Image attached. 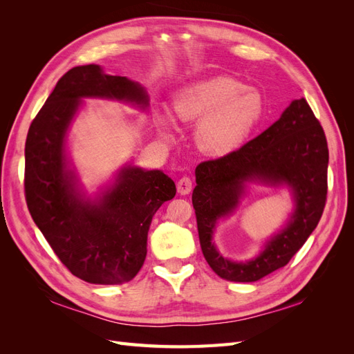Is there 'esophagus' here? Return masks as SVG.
Instances as JSON below:
<instances>
[{"mask_svg": "<svg viewBox=\"0 0 354 354\" xmlns=\"http://www.w3.org/2000/svg\"><path fill=\"white\" fill-rule=\"evenodd\" d=\"M192 180L189 177H181L178 181H177V190L180 195H189L192 192Z\"/></svg>", "mask_w": 354, "mask_h": 354, "instance_id": "obj_1", "label": "esophagus"}]
</instances>
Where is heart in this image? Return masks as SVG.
I'll list each match as a JSON object with an SVG mask.
<instances>
[{"instance_id": "obj_1", "label": "heart", "mask_w": 354, "mask_h": 354, "mask_svg": "<svg viewBox=\"0 0 354 354\" xmlns=\"http://www.w3.org/2000/svg\"><path fill=\"white\" fill-rule=\"evenodd\" d=\"M171 109L185 122H198L195 142L202 152L229 155L248 140L263 120V94L243 81L217 75L178 90ZM164 134L169 133V118L159 115Z\"/></svg>"}]
</instances>
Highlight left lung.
<instances>
[{
	"instance_id": "8db88e82",
	"label": "left lung",
	"mask_w": 354,
	"mask_h": 354,
	"mask_svg": "<svg viewBox=\"0 0 354 354\" xmlns=\"http://www.w3.org/2000/svg\"><path fill=\"white\" fill-rule=\"evenodd\" d=\"M328 143L306 99L291 102L279 120L226 156L201 162L192 195L202 254L211 269L232 282H255L286 266L316 229L328 194ZM248 183L286 185L295 211L286 226L248 262L223 257L212 238L218 219L239 206Z\"/></svg>"
}]
</instances>
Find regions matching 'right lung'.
<instances>
[{
	"instance_id": "1",
	"label": "right lung",
	"mask_w": 354,
	"mask_h": 354,
	"mask_svg": "<svg viewBox=\"0 0 354 354\" xmlns=\"http://www.w3.org/2000/svg\"><path fill=\"white\" fill-rule=\"evenodd\" d=\"M82 99H109L147 109L145 87L99 65L77 66L57 81L25 145V196L32 218L68 270L88 283L131 281L147 254L152 217L176 196L160 169L122 167L115 181L87 196L71 167L66 138Z\"/></svg>"
}]
</instances>
